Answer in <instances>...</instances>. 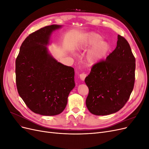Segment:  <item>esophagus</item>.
I'll use <instances>...</instances> for the list:
<instances>
[{
    "mask_svg": "<svg viewBox=\"0 0 149 149\" xmlns=\"http://www.w3.org/2000/svg\"><path fill=\"white\" fill-rule=\"evenodd\" d=\"M87 76V74L85 73H81L79 74V77L81 79V80H84L85 79V78Z\"/></svg>",
    "mask_w": 149,
    "mask_h": 149,
    "instance_id": "34e87169",
    "label": "esophagus"
}]
</instances>
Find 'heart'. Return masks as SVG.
<instances>
[{
	"label": "heart",
	"mask_w": 149,
	"mask_h": 149,
	"mask_svg": "<svg viewBox=\"0 0 149 149\" xmlns=\"http://www.w3.org/2000/svg\"><path fill=\"white\" fill-rule=\"evenodd\" d=\"M101 35L96 33H89L83 38L78 48L80 50L89 49L86 54V60L88 63L94 64L104 58L109 50L107 42L102 41Z\"/></svg>",
	"instance_id": "obj_1"
}]
</instances>
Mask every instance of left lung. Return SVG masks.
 <instances>
[{"label": "left lung", "instance_id": "obj_1", "mask_svg": "<svg viewBox=\"0 0 149 149\" xmlns=\"http://www.w3.org/2000/svg\"><path fill=\"white\" fill-rule=\"evenodd\" d=\"M117 47L106 60L94 64L85 79L89 88L86 104L91 113H115L129 100L135 83L136 59L128 42L118 35Z\"/></svg>", "mask_w": 149, "mask_h": 149}]
</instances>
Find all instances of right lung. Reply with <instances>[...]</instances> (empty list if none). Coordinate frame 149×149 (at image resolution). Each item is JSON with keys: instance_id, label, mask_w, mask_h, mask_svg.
Instances as JSON below:
<instances>
[{"instance_id": "obj_1", "label": "right lung", "mask_w": 149, "mask_h": 149, "mask_svg": "<svg viewBox=\"0 0 149 149\" xmlns=\"http://www.w3.org/2000/svg\"><path fill=\"white\" fill-rule=\"evenodd\" d=\"M52 25L30 33L22 43L15 60L18 93L36 114L55 116L63 111L68 97L74 87V68L56 61L46 45L53 30Z\"/></svg>"}]
</instances>
